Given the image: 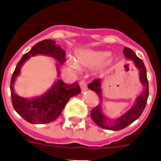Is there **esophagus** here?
<instances>
[{
	"label": "esophagus",
	"instance_id": "esophagus-1",
	"mask_svg": "<svg viewBox=\"0 0 161 161\" xmlns=\"http://www.w3.org/2000/svg\"><path fill=\"white\" fill-rule=\"evenodd\" d=\"M79 85H80V88L82 91H85L87 90V84L86 83L84 82V81H80V83H79Z\"/></svg>",
	"mask_w": 161,
	"mask_h": 161
}]
</instances>
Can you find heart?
<instances>
[{
	"instance_id": "b5f03b06",
	"label": "heart",
	"mask_w": 161,
	"mask_h": 161,
	"mask_svg": "<svg viewBox=\"0 0 161 161\" xmlns=\"http://www.w3.org/2000/svg\"><path fill=\"white\" fill-rule=\"evenodd\" d=\"M109 56V53L107 52H97L86 50L82 51L77 55V61H68V66L73 70H78V67L85 68H96L103 64L107 58Z\"/></svg>"
}]
</instances>
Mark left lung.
<instances>
[{
  "instance_id": "1",
  "label": "left lung",
  "mask_w": 161,
  "mask_h": 161,
  "mask_svg": "<svg viewBox=\"0 0 161 161\" xmlns=\"http://www.w3.org/2000/svg\"><path fill=\"white\" fill-rule=\"evenodd\" d=\"M123 54L126 57V58L132 60L135 67L139 70V77H140V82L143 86V91L140 96H138L134 105L131 108L128 109V111L125 112L121 116H119L115 119H109L103 113L102 109V103L97 105L96 108H94L91 112V116L92 120L95 121V123L98 125L105 129L108 130H113V131H117L121 130L122 128L128 127V125L131 124L135 120L141 116L142 112L147 102L148 98V81L147 77V70H146L145 64L143 63L141 58H139L136 56L135 52L128 47H125L123 50ZM102 83L103 79L97 78L92 81L91 84H89L88 88L91 89V91H95L98 95L99 98L103 101V89H102Z\"/></svg>"
}]
</instances>
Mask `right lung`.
Segmentation results:
<instances>
[{
    "instance_id": "right-lung-1",
    "label": "right lung",
    "mask_w": 161,
    "mask_h": 161,
    "mask_svg": "<svg viewBox=\"0 0 161 161\" xmlns=\"http://www.w3.org/2000/svg\"><path fill=\"white\" fill-rule=\"evenodd\" d=\"M45 55L56 60L58 78L59 77V66L65 62V52L53 40H45L37 43L29 52L24 54L13 73L10 83L12 103L15 111L22 118L32 124H46L55 121L63 111L70 97L79 94L81 89L77 83L66 84L62 79H56L53 86L40 97L24 98L16 94L14 83L20 74L21 67L31 57Z\"/></svg>"
}]
</instances>
